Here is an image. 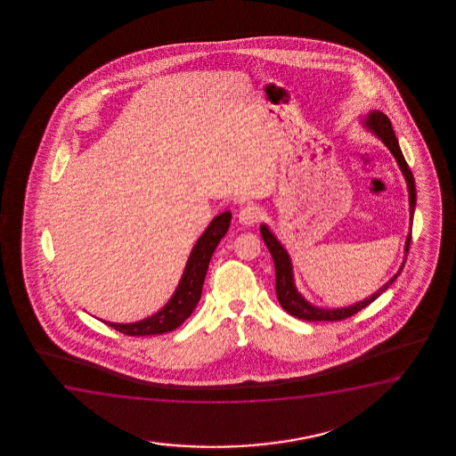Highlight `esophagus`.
I'll return each instance as SVG.
<instances>
[{
	"mask_svg": "<svg viewBox=\"0 0 456 456\" xmlns=\"http://www.w3.org/2000/svg\"><path fill=\"white\" fill-rule=\"evenodd\" d=\"M262 216V208L256 206V204H248V206L241 207L240 213H238V218L240 223L243 224H254Z\"/></svg>",
	"mask_w": 456,
	"mask_h": 456,
	"instance_id": "34e87169",
	"label": "esophagus"
}]
</instances>
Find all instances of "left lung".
<instances>
[{
    "instance_id": "8db88e82",
    "label": "left lung",
    "mask_w": 456,
    "mask_h": 456,
    "mask_svg": "<svg viewBox=\"0 0 456 456\" xmlns=\"http://www.w3.org/2000/svg\"><path fill=\"white\" fill-rule=\"evenodd\" d=\"M369 129L375 132L379 137L383 140V143L387 144L389 151L393 152V156L395 157V160L399 163L400 168L405 175L406 182H408V190H410V213L414 215V208H416V185H414V177H412L411 169L406 163L405 157L402 154V151L399 148V142L395 138L394 134L393 125L387 118V115L383 112H372L369 115V118L366 119ZM263 241L268 246V250L271 252V256L274 260L275 268V294H277V299L281 302V308L285 312L289 313L294 318L304 319V321H343V319L350 318L354 316L355 313L362 312L364 306H368L369 304H372L381 293H385L387 288L393 285L394 281L399 277L402 268L399 269V273L394 275L391 281H387V285L372 294L368 299L358 302L355 305L347 306V308H335V310H325V308H318V306H313L306 302L294 287L293 281V269H291V262H289V256H288L287 250L281 248V244L275 240L274 235L268 231L266 225H262ZM410 243H411V233L406 240V254L410 249Z\"/></svg>"
}]
</instances>
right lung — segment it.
I'll return each instance as SVG.
<instances>
[{
  "instance_id": "add662e5",
  "label": "right lung",
  "mask_w": 456,
  "mask_h": 456,
  "mask_svg": "<svg viewBox=\"0 0 456 456\" xmlns=\"http://www.w3.org/2000/svg\"><path fill=\"white\" fill-rule=\"evenodd\" d=\"M231 218V212L221 213L207 227V231L202 233L198 243L194 244L175 296L167 305L163 306V310L151 318L134 322V324H112L106 321L104 324L110 325L112 329L125 333L127 337L160 335V333L177 329L185 319L191 316V313L200 302L208 263L221 238L224 237L225 232L229 229Z\"/></svg>"
}]
</instances>
